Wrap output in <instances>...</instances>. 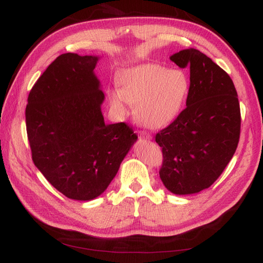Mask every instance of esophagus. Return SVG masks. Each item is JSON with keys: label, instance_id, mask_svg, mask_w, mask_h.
<instances>
[{"label": "esophagus", "instance_id": "34e87169", "mask_svg": "<svg viewBox=\"0 0 263 263\" xmlns=\"http://www.w3.org/2000/svg\"><path fill=\"white\" fill-rule=\"evenodd\" d=\"M139 133H140V138L142 139H146V140H150V139H152V135L146 131H140Z\"/></svg>", "mask_w": 263, "mask_h": 263}]
</instances>
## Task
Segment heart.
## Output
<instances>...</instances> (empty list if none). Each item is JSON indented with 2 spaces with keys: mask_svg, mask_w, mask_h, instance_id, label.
Listing matches in <instances>:
<instances>
[{
  "mask_svg": "<svg viewBox=\"0 0 263 263\" xmlns=\"http://www.w3.org/2000/svg\"><path fill=\"white\" fill-rule=\"evenodd\" d=\"M121 90L110 93L115 107L137 106L141 124L160 128L174 121L187 99L190 81L183 71H171L158 64H142L121 74Z\"/></svg>",
  "mask_w": 263,
  "mask_h": 263,
  "instance_id": "heart-1",
  "label": "heart"
}]
</instances>
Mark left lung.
I'll return each instance as SVG.
<instances>
[{
	"instance_id": "8db88e82",
	"label": "left lung",
	"mask_w": 263,
	"mask_h": 263,
	"mask_svg": "<svg viewBox=\"0 0 263 263\" xmlns=\"http://www.w3.org/2000/svg\"><path fill=\"white\" fill-rule=\"evenodd\" d=\"M171 61L190 69L186 107L156 135L163 152L160 180L174 194H193L215 183L236 152L241 109L233 80L198 49Z\"/></svg>"
}]
</instances>
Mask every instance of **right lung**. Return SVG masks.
I'll list each match as a JSON object with an SVG mask.
<instances>
[{
    "label": "right lung",
    "instance_id": "obj_1",
    "mask_svg": "<svg viewBox=\"0 0 263 263\" xmlns=\"http://www.w3.org/2000/svg\"><path fill=\"white\" fill-rule=\"evenodd\" d=\"M97 61L60 55L31 88L26 107L33 164L58 191L80 201L107 189L138 139L126 123L104 122Z\"/></svg>",
    "mask_w": 263,
    "mask_h": 263
}]
</instances>
